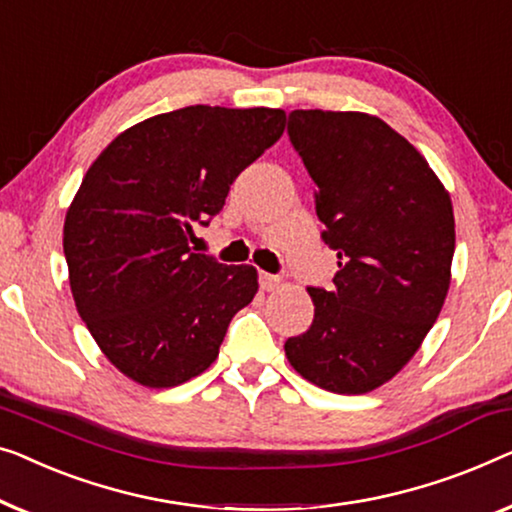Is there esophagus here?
I'll return each mask as SVG.
<instances>
[{"instance_id":"obj_1","label":"esophagus","mask_w":512,"mask_h":512,"mask_svg":"<svg viewBox=\"0 0 512 512\" xmlns=\"http://www.w3.org/2000/svg\"><path fill=\"white\" fill-rule=\"evenodd\" d=\"M258 281H261V288L263 291H277V288L281 286V279L274 277V274H268V272H261L258 274Z\"/></svg>"}]
</instances>
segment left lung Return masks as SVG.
I'll return each mask as SVG.
<instances>
[{"instance_id":"left-lung-1","label":"left lung","mask_w":512,"mask_h":512,"mask_svg":"<svg viewBox=\"0 0 512 512\" xmlns=\"http://www.w3.org/2000/svg\"><path fill=\"white\" fill-rule=\"evenodd\" d=\"M288 136L316 182L323 240L337 251L330 291L307 288L314 321L284 351L337 395L390 381L427 337L450 288L455 217L425 157L367 113L293 110Z\"/></svg>"}]
</instances>
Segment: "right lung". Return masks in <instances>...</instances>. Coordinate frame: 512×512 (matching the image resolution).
<instances>
[{
	"label": "right lung",
	"instance_id": "obj_1",
	"mask_svg": "<svg viewBox=\"0 0 512 512\" xmlns=\"http://www.w3.org/2000/svg\"><path fill=\"white\" fill-rule=\"evenodd\" d=\"M279 108L187 106L122 131L87 170L64 219L80 318L103 355L145 388H173L217 360L258 291L251 265L194 254L244 168L284 133Z\"/></svg>",
	"mask_w": 512,
	"mask_h": 512
}]
</instances>
